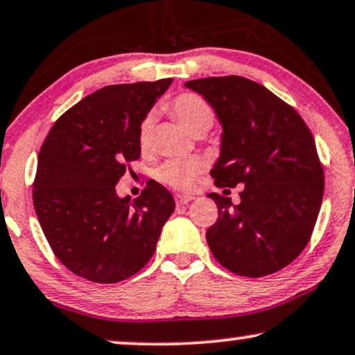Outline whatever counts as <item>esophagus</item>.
Instances as JSON below:
<instances>
[{"label":"esophagus","instance_id":"obj_1","mask_svg":"<svg viewBox=\"0 0 355 355\" xmlns=\"http://www.w3.org/2000/svg\"><path fill=\"white\" fill-rule=\"evenodd\" d=\"M195 200V196L191 195H182V193H178L177 196H175V201H177L178 206H183V205H188V202Z\"/></svg>","mask_w":355,"mask_h":355}]
</instances>
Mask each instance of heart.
<instances>
[{
  "label": "heart",
  "mask_w": 355,
  "mask_h": 355,
  "mask_svg": "<svg viewBox=\"0 0 355 355\" xmlns=\"http://www.w3.org/2000/svg\"><path fill=\"white\" fill-rule=\"evenodd\" d=\"M167 110L180 120L191 133L202 135L214 125L216 113L212 107L201 96L195 92H182L167 103ZM155 116L148 113L138 126V146L143 154L153 148ZM202 162L200 159H172L164 162L155 170V177L165 185L177 190H190L195 185L198 173L201 172Z\"/></svg>",
  "instance_id": "heart-1"
}]
</instances>
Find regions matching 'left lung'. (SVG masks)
<instances>
[{"label": "left lung", "mask_w": 355, "mask_h": 355, "mask_svg": "<svg viewBox=\"0 0 355 355\" xmlns=\"http://www.w3.org/2000/svg\"><path fill=\"white\" fill-rule=\"evenodd\" d=\"M222 123L216 187L243 183L240 205L211 193L219 217L206 232L212 254L239 276L281 271L304 252L324 191L313 135L294 107L240 76L188 81ZM229 191V190H225Z\"/></svg>", "instance_id": "left-lung-1"}]
</instances>
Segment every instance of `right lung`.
<instances>
[{
    "label": "right lung",
    "instance_id": "1",
    "mask_svg": "<svg viewBox=\"0 0 355 355\" xmlns=\"http://www.w3.org/2000/svg\"><path fill=\"white\" fill-rule=\"evenodd\" d=\"M170 83L98 89L66 110L42 144L32 200L55 257L76 276L113 284L153 258L173 196L154 180L135 200L115 185L139 159L138 126Z\"/></svg>",
    "mask_w": 355,
    "mask_h": 355
}]
</instances>
